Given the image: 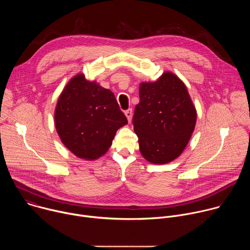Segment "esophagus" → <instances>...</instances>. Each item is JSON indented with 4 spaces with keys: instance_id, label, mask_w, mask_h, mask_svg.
<instances>
[{
    "instance_id": "34e87169",
    "label": "esophagus",
    "mask_w": 250,
    "mask_h": 250,
    "mask_svg": "<svg viewBox=\"0 0 250 250\" xmlns=\"http://www.w3.org/2000/svg\"><path fill=\"white\" fill-rule=\"evenodd\" d=\"M125 117L127 118L128 122H130L131 117H132V109H128V110H126V111L125 112Z\"/></svg>"
}]
</instances>
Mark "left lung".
Here are the masks:
<instances>
[{
	"label": "left lung",
	"mask_w": 250,
	"mask_h": 250,
	"mask_svg": "<svg viewBox=\"0 0 250 250\" xmlns=\"http://www.w3.org/2000/svg\"><path fill=\"white\" fill-rule=\"evenodd\" d=\"M132 125L147 161L165 164L179 156L194 131L197 112L185 84L171 72L139 85Z\"/></svg>",
	"instance_id": "obj_1"
}]
</instances>
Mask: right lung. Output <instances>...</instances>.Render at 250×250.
Wrapping results in <instances>:
<instances>
[{"label":"right lung","instance_id":"1","mask_svg":"<svg viewBox=\"0 0 250 250\" xmlns=\"http://www.w3.org/2000/svg\"><path fill=\"white\" fill-rule=\"evenodd\" d=\"M54 123L61 141L71 152L94 160L108 151L117 130L127 120L111 90L78 74L59 96Z\"/></svg>","mask_w":250,"mask_h":250}]
</instances>
